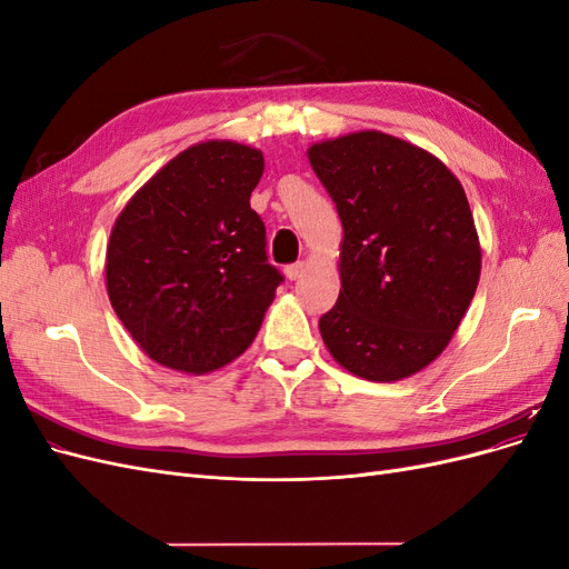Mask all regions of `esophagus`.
Here are the masks:
<instances>
[{
    "label": "esophagus",
    "instance_id": "1",
    "mask_svg": "<svg viewBox=\"0 0 569 569\" xmlns=\"http://www.w3.org/2000/svg\"><path fill=\"white\" fill-rule=\"evenodd\" d=\"M301 272H303V263H301V261H299V263H291V266L284 268V274H287L289 280H299Z\"/></svg>",
    "mask_w": 569,
    "mask_h": 569
}]
</instances>
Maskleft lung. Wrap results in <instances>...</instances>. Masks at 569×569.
<instances>
[{
    "mask_svg": "<svg viewBox=\"0 0 569 569\" xmlns=\"http://www.w3.org/2000/svg\"><path fill=\"white\" fill-rule=\"evenodd\" d=\"M343 228L341 291L320 318L339 366L372 382L422 370L475 297L481 251L468 197L432 153L377 130L308 149Z\"/></svg>",
    "mask_w": 569,
    "mask_h": 569,
    "instance_id": "8db88e82",
    "label": "left lung"
}]
</instances>
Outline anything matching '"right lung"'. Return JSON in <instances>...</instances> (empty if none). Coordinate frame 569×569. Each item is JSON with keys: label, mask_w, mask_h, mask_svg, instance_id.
<instances>
[{"label": "right lung", "mask_w": 569, "mask_h": 569, "mask_svg": "<svg viewBox=\"0 0 569 569\" xmlns=\"http://www.w3.org/2000/svg\"><path fill=\"white\" fill-rule=\"evenodd\" d=\"M263 153L201 142L166 163L123 213L107 249L116 316L157 363L203 375L242 356L282 272L249 197Z\"/></svg>", "instance_id": "1"}]
</instances>
